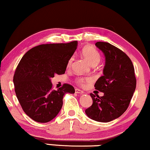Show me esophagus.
Returning <instances> with one entry per match:
<instances>
[{
    "label": "esophagus",
    "mask_w": 150,
    "mask_h": 150,
    "mask_svg": "<svg viewBox=\"0 0 150 150\" xmlns=\"http://www.w3.org/2000/svg\"><path fill=\"white\" fill-rule=\"evenodd\" d=\"M75 93H79V94H82L83 93H84V91L80 90V89H79V88H76L75 89Z\"/></svg>",
    "instance_id": "esophagus-1"
}]
</instances>
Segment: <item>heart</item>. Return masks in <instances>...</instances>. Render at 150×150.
<instances>
[{
  "label": "heart",
  "mask_w": 150,
  "mask_h": 150,
  "mask_svg": "<svg viewBox=\"0 0 150 150\" xmlns=\"http://www.w3.org/2000/svg\"><path fill=\"white\" fill-rule=\"evenodd\" d=\"M81 54L88 61V63L91 64L92 66L97 65L98 62H100V57H101L100 52L96 48H93V46H91V45H86V46L84 47L82 50H81ZM73 57L69 59L67 63L68 67H71L72 63H73ZM88 81H91V79L84 78V77H78L76 79L77 82L79 85H81V86H84L85 83Z\"/></svg>",
  "instance_id": "1"
}]
</instances>
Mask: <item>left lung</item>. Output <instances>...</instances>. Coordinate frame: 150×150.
I'll use <instances>...</instances> for the list:
<instances>
[{
	"instance_id": "left-lung-1",
	"label": "left lung",
	"mask_w": 150,
	"mask_h": 150,
	"mask_svg": "<svg viewBox=\"0 0 150 150\" xmlns=\"http://www.w3.org/2000/svg\"><path fill=\"white\" fill-rule=\"evenodd\" d=\"M96 45L105 56L103 76L95 84L96 90L104 96L91 93L93 104L86 109L92 120L108 122L125 113L135 91L136 79L129 57L123 51L107 42L98 41Z\"/></svg>"
}]
</instances>
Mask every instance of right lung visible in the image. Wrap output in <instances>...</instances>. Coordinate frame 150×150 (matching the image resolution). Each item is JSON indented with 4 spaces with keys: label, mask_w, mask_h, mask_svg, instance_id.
I'll list each match as a JSON object with an SVG mask.
<instances>
[{
    "label": "right lung",
    "mask_w": 150,
    "mask_h": 150,
    "mask_svg": "<svg viewBox=\"0 0 150 150\" xmlns=\"http://www.w3.org/2000/svg\"><path fill=\"white\" fill-rule=\"evenodd\" d=\"M77 46V41L39 45L21 59L13 79L15 93L24 112L33 120H52L62 109L64 95L75 93L74 87L68 84L54 90L50 78L65 73Z\"/></svg>",
    "instance_id": "obj_1"
}]
</instances>
